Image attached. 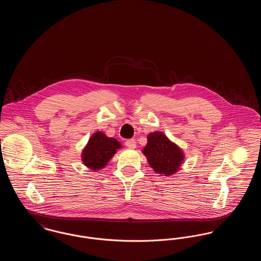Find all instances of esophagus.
Masks as SVG:
<instances>
[{
	"label": "esophagus",
	"instance_id": "obj_1",
	"mask_svg": "<svg viewBox=\"0 0 261 261\" xmlns=\"http://www.w3.org/2000/svg\"><path fill=\"white\" fill-rule=\"evenodd\" d=\"M125 145L129 149H135L136 148V141L134 139H129L125 142Z\"/></svg>",
	"mask_w": 261,
	"mask_h": 261
}]
</instances>
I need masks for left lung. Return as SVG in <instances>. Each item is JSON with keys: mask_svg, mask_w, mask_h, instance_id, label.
Instances as JSON below:
<instances>
[{"mask_svg": "<svg viewBox=\"0 0 261 261\" xmlns=\"http://www.w3.org/2000/svg\"><path fill=\"white\" fill-rule=\"evenodd\" d=\"M149 166L164 176H171L184 162V153L162 132L155 131L148 135V144L143 149Z\"/></svg>", "mask_w": 261, "mask_h": 261, "instance_id": "obj_1", "label": "left lung"}]
</instances>
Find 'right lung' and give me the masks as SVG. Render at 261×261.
Here are the masks:
<instances>
[{"instance_id": "1", "label": "right lung", "mask_w": 261, "mask_h": 261, "mask_svg": "<svg viewBox=\"0 0 261 261\" xmlns=\"http://www.w3.org/2000/svg\"><path fill=\"white\" fill-rule=\"evenodd\" d=\"M121 144L114 138H109L102 132H96L90 138L85 149L82 151V162L92 170L103 168Z\"/></svg>"}]
</instances>
